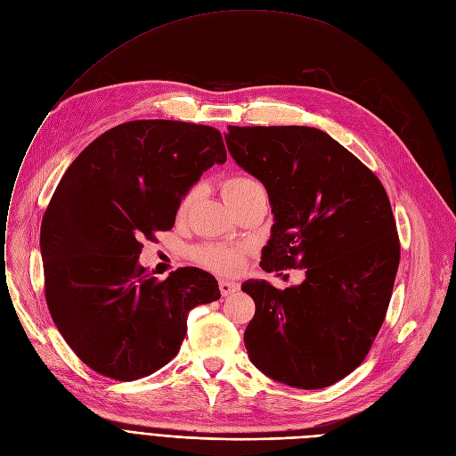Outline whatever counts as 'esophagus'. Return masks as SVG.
<instances>
[{"mask_svg":"<svg viewBox=\"0 0 456 456\" xmlns=\"http://www.w3.org/2000/svg\"><path fill=\"white\" fill-rule=\"evenodd\" d=\"M219 290H221L223 296H232L239 290V285L232 283V281H224V279H223V281H219Z\"/></svg>","mask_w":456,"mask_h":456,"instance_id":"1","label":"esophagus"}]
</instances>
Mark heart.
I'll list each match as a JSON object with an SVG mask.
<instances>
[{"instance_id":"obj_1","label":"heart","mask_w":456,"mask_h":456,"mask_svg":"<svg viewBox=\"0 0 456 456\" xmlns=\"http://www.w3.org/2000/svg\"><path fill=\"white\" fill-rule=\"evenodd\" d=\"M263 190V186L252 179V177H244V175H237V177H230L223 183V197L228 204H233L240 200L242 197H247L254 191ZM197 197V188H191L179 204V214H184L190 209L191 202ZM199 261L206 265L208 268H212L219 273H237L242 268L244 263V252L240 248H224V247H206L199 250Z\"/></svg>"}]
</instances>
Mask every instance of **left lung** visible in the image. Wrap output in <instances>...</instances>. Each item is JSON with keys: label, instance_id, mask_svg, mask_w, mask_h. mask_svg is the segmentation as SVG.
Segmentation results:
<instances>
[{"label": "left lung", "instance_id": "1", "mask_svg": "<svg viewBox=\"0 0 456 456\" xmlns=\"http://www.w3.org/2000/svg\"><path fill=\"white\" fill-rule=\"evenodd\" d=\"M224 138L268 191L275 223L259 266L305 270V281L285 290L242 283L256 301L248 358L290 387H329L365 360L389 308L400 239L387 191L316 127L228 126Z\"/></svg>", "mask_w": 456, "mask_h": 456}]
</instances>
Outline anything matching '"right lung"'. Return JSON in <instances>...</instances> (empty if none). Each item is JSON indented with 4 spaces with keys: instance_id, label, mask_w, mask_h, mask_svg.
Returning <instances> with one entry per match:
<instances>
[{
    "instance_id": "1",
    "label": "right lung",
    "mask_w": 456,
    "mask_h": 456,
    "mask_svg": "<svg viewBox=\"0 0 456 456\" xmlns=\"http://www.w3.org/2000/svg\"><path fill=\"white\" fill-rule=\"evenodd\" d=\"M226 162L216 127L133 120L67 167L45 209L40 248L51 318L73 353L118 381L177 356L188 312L221 297L212 273L184 266L167 279L138 265L142 239L171 230L202 171Z\"/></svg>"
}]
</instances>
